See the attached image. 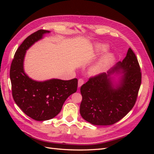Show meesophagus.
I'll return each instance as SVG.
<instances>
[{"mask_svg": "<svg viewBox=\"0 0 154 154\" xmlns=\"http://www.w3.org/2000/svg\"><path fill=\"white\" fill-rule=\"evenodd\" d=\"M83 83H84V80H83V79H79L78 83V87L80 88L81 86L83 84Z\"/></svg>", "mask_w": 154, "mask_h": 154, "instance_id": "1", "label": "esophagus"}]
</instances>
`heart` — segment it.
<instances>
[{
	"label": "heart",
	"instance_id": "obj_1",
	"mask_svg": "<svg viewBox=\"0 0 154 154\" xmlns=\"http://www.w3.org/2000/svg\"><path fill=\"white\" fill-rule=\"evenodd\" d=\"M100 49L105 51L106 49V46L105 45H100ZM115 60L114 55L112 53H107L101 57L98 61L90 69V73L92 76L99 75V74L105 72L111 66Z\"/></svg>",
	"mask_w": 154,
	"mask_h": 154
}]
</instances>
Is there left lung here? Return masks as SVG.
Instances as JSON below:
<instances>
[{"label": "left lung", "mask_w": 154, "mask_h": 154, "mask_svg": "<svg viewBox=\"0 0 154 154\" xmlns=\"http://www.w3.org/2000/svg\"><path fill=\"white\" fill-rule=\"evenodd\" d=\"M122 73L117 83L111 75ZM141 83L138 60L131 48L126 57L110 69L89 80L80 88L82 101L80 112L94 125H111L119 122L133 108Z\"/></svg>", "instance_id": "obj_1"}]
</instances>
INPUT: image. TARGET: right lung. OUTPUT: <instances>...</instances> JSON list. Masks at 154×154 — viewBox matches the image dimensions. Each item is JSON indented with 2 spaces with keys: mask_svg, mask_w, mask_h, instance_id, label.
I'll return each instance as SVG.
<instances>
[{
  "mask_svg": "<svg viewBox=\"0 0 154 154\" xmlns=\"http://www.w3.org/2000/svg\"><path fill=\"white\" fill-rule=\"evenodd\" d=\"M49 32L40 29L27 37L17 49L10 68L13 100L27 116L36 121L49 120L57 116L65 101L76 92L78 87L76 78L38 82L25 73L24 60L26 51L42 38L44 34Z\"/></svg>",
  "mask_w": 154,
  "mask_h": 154,
  "instance_id": "right-lung-1",
  "label": "right lung"
}]
</instances>
